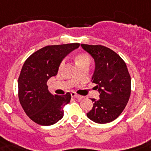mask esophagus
<instances>
[{
  "instance_id": "1",
  "label": "esophagus",
  "mask_w": 151,
  "mask_h": 151,
  "mask_svg": "<svg viewBox=\"0 0 151 151\" xmlns=\"http://www.w3.org/2000/svg\"><path fill=\"white\" fill-rule=\"evenodd\" d=\"M71 96H72L73 97H75V98H77V99H83V96H81L80 95H78V94L76 93L75 92H72V93H71Z\"/></svg>"
}]
</instances>
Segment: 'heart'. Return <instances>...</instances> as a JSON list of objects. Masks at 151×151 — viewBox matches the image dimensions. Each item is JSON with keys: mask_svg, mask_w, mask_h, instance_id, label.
Instances as JSON below:
<instances>
[{"mask_svg": "<svg viewBox=\"0 0 151 151\" xmlns=\"http://www.w3.org/2000/svg\"><path fill=\"white\" fill-rule=\"evenodd\" d=\"M76 65L83 64V63H89V57L86 53H79L76 56ZM63 65V62L61 64V66Z\"/></svg>", "mask_w": 151, "mask_h": 151, "instance_id": "1", "label": "heart"}]
</instances>
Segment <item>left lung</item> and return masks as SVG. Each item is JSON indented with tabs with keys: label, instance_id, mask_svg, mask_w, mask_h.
I'll list each match as a JSON object with an SVG mask.
<instances>
[{
	"label": "left lung",
	"instance_id": "1",
	"mask_svg": "<svg viewBox=\"0 0 151 151\" xmlns=\"http://www.w3.org/2000/svg\"><path fill=\"white\" fill-rule=\"evenodd\" d=\"M93 57L95 69L91 81L96 83L99 99H91L93 109L87 117L97 123L113 121L127 104L131 92V78L127 65L120 56L103 45H81Z\"/></svg>",
	"mask_w": 151,
	"mask_h": 151
}]
</instances>
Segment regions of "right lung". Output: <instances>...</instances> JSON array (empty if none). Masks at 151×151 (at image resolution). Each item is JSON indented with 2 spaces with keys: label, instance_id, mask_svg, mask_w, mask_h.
<instances>
[{
  "label": "right lung",
  "instance_id": "obj_1",
  "mask_svg": "<svg viewBox=\"0 0 151 151\" xmlns=\"http://www.w3.org/2000/svg\"><path fill=\"white\" fill-rule=\"evenodd\" d=\"M78 43L48 45L29 56L20 73L18 97L30 119L42 126L55 124L63 117V106L70 102L71 94L53 95L47 82L55 76L62 60L79 47Z\"/></svg>",
  "mask_w": 151,
  "mask_h": 151
}]
</instances>
